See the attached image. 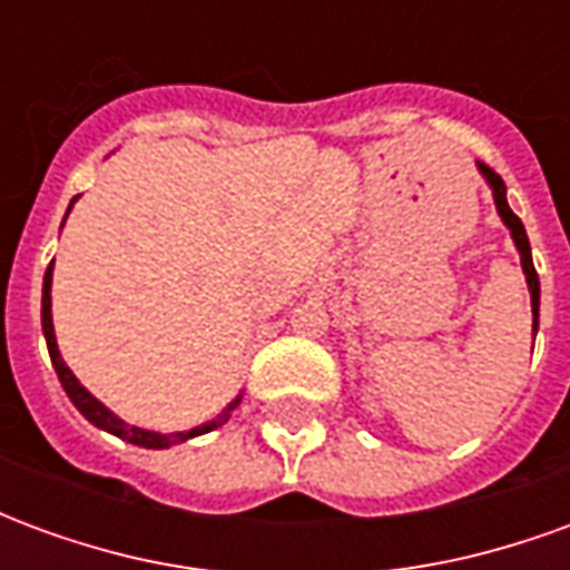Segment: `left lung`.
Listing matches in <instances>:
<instances>
[{"label": "left lung", "instance_id": "8db88e82", "mask_svg": "<svg viewBox=\"0 0 570 570\" xmlns=\"http://www.w3.org/2000/svg\"><path fill=\"white\" fill-rule=\"evenodd\" d=\"M479 174L482 179L489 183L491 188V198H494V207H498V216H501V223L510 228V237H513L515 249H519V262H522V272H525V281H528V293H531V314H534V333H538V317H540V281H538V272H534V262H531V244H528V235H525V225L522 219L510 210V204H507V186H503V179L491 167L479 161Z\"/></svg>", "mask_w": 570, "mask_h": 570}]
</instances>
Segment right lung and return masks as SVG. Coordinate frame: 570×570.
<instances>
[{
    "label": "right lung",
    "instance_id": "right-lung-1",
    "mask_svg": "<svg viewBox=\"0 0 570 570\" xmlns=\"http://www.w3.org/2000/svg\"><path fill=\"white\" fill-rule=\"evenodd\" d=\"M76 200L79 198H72V204H76ZM72 204H69V210H72ZM51 281H55V262L48 265V272H45V284H42V333H45V342H48V354H51L57 379H60L63 391H67V396L72 400V406L79 409L81 415L91 421L94 428L106 430V433H112V436H118V440L142 445V449H170V445H179V442L191 440V436H200V433H210V430L223 428L225 421L232 419V412L240 406L244 394H237L235 400H232V403H228V406H225L213 421L198 424V428H191V430H179V433H158V430H142L128 424V421H121L112 409H106L104 403H100V400H97V396H94L91 391H88V387L72 375V370H69L67 363H63V357H60V347H57V335H55V317H51Z\"/></svg>",
    "mask_w": 570,
    "mask_h": 570
}]
</instances>
